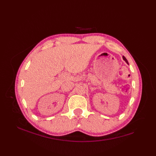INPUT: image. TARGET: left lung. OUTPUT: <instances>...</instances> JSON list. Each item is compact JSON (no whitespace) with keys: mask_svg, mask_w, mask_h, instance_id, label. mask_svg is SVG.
<instances>
[{"mask_svg":"<svg viewBox=\"0 0 156 156\" xmlns=\"http://www.w3.org/2000/svg\"><path fill=\"white\" fill-rule=\"evenodd\" d=\"M122 58H123V59H124V60H125V61L126 62H127V64H128V61L127 60V59H126V58H125V56H122Z\"/></svg>","mask_w":156,"mask_h":156,"instance_id":"left-lung-1","label":"left lung"}]
</instances>
